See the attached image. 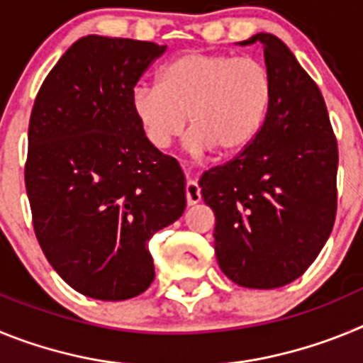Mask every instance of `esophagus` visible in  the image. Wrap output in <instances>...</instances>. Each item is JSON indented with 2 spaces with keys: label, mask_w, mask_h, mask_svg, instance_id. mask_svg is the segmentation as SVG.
Segmentation results:
<instances>
[{
  "label": "esophagus",
  "mask_w": 363,
  "mask_h": 363,
  "mask_svg": "<svg viewBox=\"0 0 363 363\" xmlns=\"http://www.w3.org/2000/svg\"><path fill=\"white\" fill-rule=\"evenodd\" d=\"M185 200H187V205H196L201 200L200 187L192 179H189L187 184H185Z\"/></svg>",
  "instance_id": "1"
}]
</instances>
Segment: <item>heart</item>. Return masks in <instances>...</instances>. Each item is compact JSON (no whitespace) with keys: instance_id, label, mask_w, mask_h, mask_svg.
Segmentation results:
<instances>
[{"instance_id":"heart-1","label":"heart","mask_w":363,"mask_h":363,"mask_svg":"<svg viewBox=\"0 0 363 363\" xmlns=\"http://www.w3.org/2000/svg\"><path fill=\"white\" fill-rule=\"evenodd\" d=\"M272 101L267 67L255 57L185 52L162 67L156 86H140L133 111L158 149L191 125L194 149L236 154L256 140Z\"/></svg>"}]
</instances>
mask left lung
Wrapping results in <instances>:
<instances>
[{
  "instance_id": "1",
  "label": "left lung",
  "mask_w": 363,
  "mask_h": 363,
  "mask_svg": "<svg viewBox=\"0 0 363 363\" xmlns=\"http://www.w3.org/2000/svg\"><path fill=\"white\" fill-rule=\"evenodd\" d=\"M272 79L267 120L251 145L200 178L216 216L220 269L249 289H277L301 277L336 218L338 145L318 85L287 45L256 34Z\"/></svg>"
}]
</instances>
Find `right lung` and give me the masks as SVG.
<instances>
[{
	"mask_svg": "<svg viewBox=\"0 0 363 363\" xmlns=\"http://www.w3.org/2000/svg\"><path fill=\"white\" fill-rule=\"evenodd\" d=\"M165 45L85 36L60 57L28 123L25 187L54 271L96 300L149 289V240L185 211V178L143 134L134 86Z\"/></svg>",
	"mask_w": 363,
	"mask_h": 363,
	"instance_id": "1",
	"label": "right lung"
}]
</instances>
